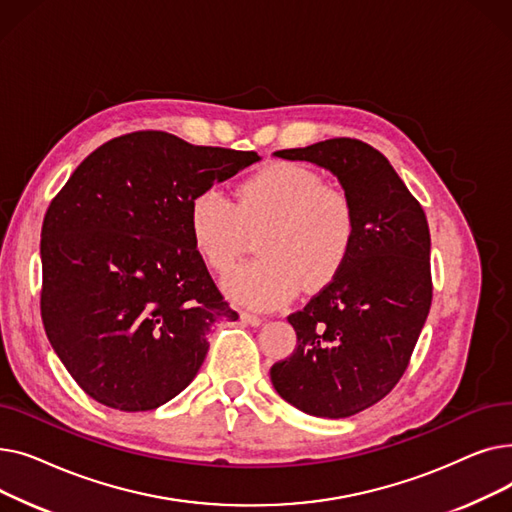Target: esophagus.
<instances>
[{"instance_id": "1", "label": "esophagus", "mask_w": 512, "mask_h": 512, "mask_svg": "<svg viewBox=\"0 0 512 512\" xmlns=\"http://www.w3.org/2000/svg\"><path fill=\"white\" fill-rule=\"evenodd\" d=\"M240 319L245 321V324H249V326H261V321H263V317H259L255 313H249V311H242Z\"/></svg>"}]
</instances>
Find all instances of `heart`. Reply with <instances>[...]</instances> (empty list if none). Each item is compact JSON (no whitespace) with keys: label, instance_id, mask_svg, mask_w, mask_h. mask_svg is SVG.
Instances as JSON below:
<instances>
[{"label":"heart","instance_id":"1","mask_svg":"<svg viewBox=\"0 0 512 512\" xmlns=\"http://www.w3.org/2000/svg\"><path fill=\"white\" fill-rule=\"evenodd\" d=\"M265 226L259 259L238 265L224 288L253 309H274L299 292L338 278L351 259L359 218L353 199L319 172L278 161L247 178L232 201L220 186H205L188 203V234L199 257L224 274L245 251L247 232Z\"/></svg>","mask_w":512,"mask_h":512}]
</instances>
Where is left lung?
Instances as JSON below:
<instances>
[{
	"label": "left lung",
	"instance_id": "1",
	"mask_svg": "<svg viewBox=\"0 0 512 512\" xmlns=\"http://www.w3.org/2000/svg\"><path fill=\"white\" fill-rule=\"evenodd\" d=\"M334 172L359 218L355 251L334 282L288 321L297 348L270 369L297 409L342 419L380 402L405 375L432 307L429 226L390 161L359 139L276 151Z\"/></svg>",
	"mask_w": 512,
	"mask_h": 512
}]
</instances>
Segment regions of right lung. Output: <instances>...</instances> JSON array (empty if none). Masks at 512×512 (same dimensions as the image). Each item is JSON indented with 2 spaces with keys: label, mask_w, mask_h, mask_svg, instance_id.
<instances>
[{
  "label": "right lung",
  "mask_w": 512,
  "mask_h": 512,
  "mask_svg": "<svg viewBox=\"0 0 512 512\" xmlns=\"http://www.w3.org/2000/svg\"><path fill=\"white\" fill-rule=\"evenodd\" d=\"M255 151L164 130L95 149L41 228V319L74 382L118 411H151L193 382L218 319L236 321L188 234V203Z\"/></svg>",
  "instance_id": "obj_1"
}]
</instances>
